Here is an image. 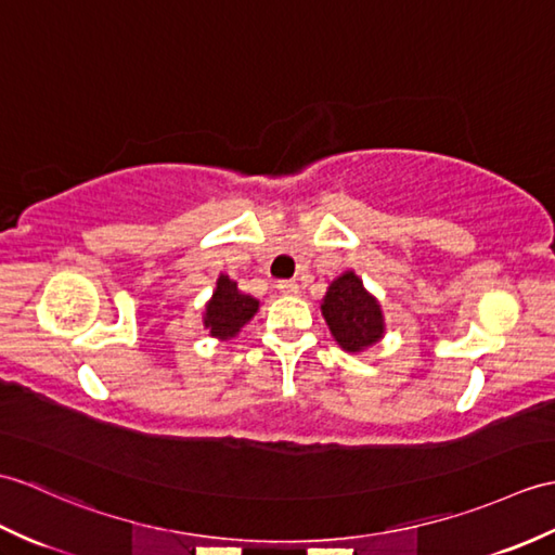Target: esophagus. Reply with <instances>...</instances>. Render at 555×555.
Segmentation results:
<instances>
[{
	"label": "esophagus",
	"mask_w": 555,
	"mask_h": 555,
	"mask_svg": "<svg viewBox=\"0 0 555 555\" xmlns=\"http://www.w3.org/2000/svg\"><path fill=\"white\" fill-rule=\"evenodd\" d=\"M276 288H279V293H283V295H298V293H300L298 281H279Z\"/></svg>",
	"instance_id": "obj_1"
}]
</instances>
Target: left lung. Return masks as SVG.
Instances as JSON below:
<instances>
[{
  "label": "left lung",
  "instance_id": "8db88e82",
  "mask_svg": "<svg viewBox=\"0 0 555 555\" xmlns=\"http://www.w3.org/2000/svg\"><path fill=\"white\" fill-rule=\"evenodd\" d=\"M321 314L336 343L352 354L376 345L385 333L383 309L354 272H345L331 283Z\"/></svg>",
  "mask_w": 555,
  "mask_h": 555
}]
</instances>
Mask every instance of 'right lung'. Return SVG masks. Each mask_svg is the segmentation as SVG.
I'll use <instances>...</instances> for the list:
<instances>
[{
  "label": "right lung",
  "mask_w": 555,
  "mask_h": 555,
  "mask_svg": "<svg viewBox=\"0 0 555 555\" xmlns=\"http://www.w3.org/2000/svg\"><path fill=\"white\" fill-rule=\"evenodd\" d=\"M260 309V300H255L253 295L241 293L236 281L229 276L217 279V288L212 293L210 302L205 305L203 324L210 331V336L219 340H229L238 336V331L248 324Z\"/></svg>",
  "instance_id": "right-lung-1"
}]
</instances>
